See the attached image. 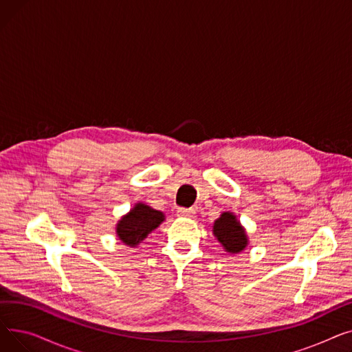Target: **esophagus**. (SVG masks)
<instances>
[{
    "instance_id": "34e87169",
    "label": "esophagus",
    "mask_w": 352,
    "mask_h": 352,
    "mask_svg": "<svg viewBox=\"0 0 352 352\" xmlns=\"http://www.w3.org/2000/svg\"><path fill=\"white\" fill-rule=\"evenodd\" d=\"M177 215L178 217H181V218H194L195 217V210H192V208H179L178 211H177Z\"/></svg>"
}]
</instances>
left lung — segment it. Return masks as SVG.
I'll return each mask as SVG.
<instances>
[{
	"instance_id": "1",
	"label": "left lung",
	"mask_w": 352,
	"mask_h": 352,
	"mask_svg": "<svg viewBox=\"0 0 352 352\" xmlns=\"http://www.w3.org/2000/svg\"><path fill=\"white\" fill-rule=\"evenodd\" d=\"M212 234L228 254L243 252L250 243L245 228L236 215L230 211L223 212L214 221Z\"/></svg>"
}]
</instances>
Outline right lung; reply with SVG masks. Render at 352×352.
<instances>
[{
	"mask_svg": "<svg viewBox=\"0 0 352 352\" xmlns=\"http://www.w3.org/2000/svg\"><path fill=\"white\" fill-rule=\"evenodd\" d=\"M165 221L164 212L151 208L144 202L137 204L129 210L116 226V232L120 241L126 247H137L144 239L158 228Z\"/></svg>",
	"mask_w": 352,
	"mask_h": 352,
	"instance_id": "add662e5",
	"label": "right lung"
}]
</instances>
